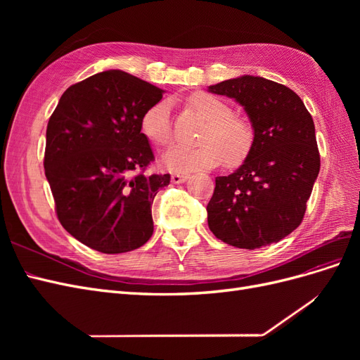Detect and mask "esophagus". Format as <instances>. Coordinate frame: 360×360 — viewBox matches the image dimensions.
I'll list each match as a JSON object with an SVG mask.
<instances>
[{
	"instance_id": "obj_1",
	"label": "esophagus",
	"mask_w": 360,
	"mask_h": 360,
	"mask_svg": "<svg viewBox=\"0 0 360 360\" xmlns=\"http://www.w3.org/2000/svg\"><path fill=\"white\" fill-rule=\"evenodd\" d=\"M188 179H189V174H179V172H176V174H172V176H171V181L176 183V184L186 181Z\"/></svg>"
}]
</instances>
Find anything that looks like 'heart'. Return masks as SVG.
I'll return each mask as SVG.
<instances>
[{
    "label": "heart",
    "mask_w": 360,
    "mask_h": 360,
    "mask_svg": "<svg viewBox=\"0 0 360 360\" xmlns=\"http://www.w3.org/2000/svg\"><path fill=\"white\" fill-rule=\"evenodd\" d=\"M189 103L207 126L200 134V146H174L162 156V163L177 172L214 168L225 160L228 167L242 163L254 146V130L246 120L234 117L231 106L217 97L197 93ZM141 130L156 146H168L172 139L171 108L167 101L156 102L141 117Z\"/></svg>",
    "instance_id": "b5f03b06"
}]
</instances>
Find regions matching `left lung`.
<instances>
[{
  "mask_svg": "<svg viewBox=\"0 0 360 360\" xmlns=\"http://www.w3.org/2000/svg\"><path fill=\"white\" fill-rule=\"evenodd\" d=\"M209 91L240 103L254 129L240 168L216 177L207 204L210 231L242 249L276 243L302 224L320 172L312 117L288 86L261 76L226 79Z\"/></svg>",
  "mask_w": 360,
  "mask_h": 360,
  "instance_id": "obj_1",
  "label": "left lung"
}]
</instances>
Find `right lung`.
<instances>
[{
    "mask_svg": "<svg viewBox=\"0 0 360 360\" xmlns=\"http://www.w3.org/2000/svg\"><path fill=\"white\" fill-rule=\"evenodd\" d=\"M163 90L122 70L70 85L46 129V179L58 221L85 246L122 254L153 234L151 204L169 174H144L155 160L141 117Z\"/></svg>",
    "mask_w": 360,
    "mask_h": 360,
    "instance_id": "obj_1",
    "label": "right lung"
}]
</instances>
